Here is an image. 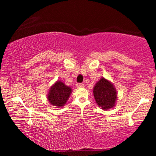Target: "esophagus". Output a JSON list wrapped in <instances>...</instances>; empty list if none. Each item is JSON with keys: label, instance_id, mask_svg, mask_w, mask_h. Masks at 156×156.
<instances>
[{"label": "esophagus", "instance_id": "34e87169", "mask_svg": "<svg viewBox=\"0 0 156 156\" xmlns=\"http://www.w3.org/2000/svg\"><path fill=\"white\" fill-rule=\"evenodd\" d=\"M76 86H77L78 88H83V87H84V84H83V83H77V84H76Z\"/></svg>", "mask_w": 156, "mask_h": 156}]
</instances>
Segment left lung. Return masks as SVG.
Masks as SVG:
<instances>
[{"label":"left lung","instance_id":"1","mask_svg":"<svg viewBox=\"0 0 156 156\" xmlns=\"http://www.w3.org/2000/svg\"><path fill=\"white\" fill-rule=\"evenodd\" d=\"M93 92L96 103L101 109L107 110L115 106L117 92L113 84L107 79H100L95 84Z\"/></svg>","mask_w":156,"mask_h":156}]
</instances>
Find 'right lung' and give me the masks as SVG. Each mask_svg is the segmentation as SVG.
<instances>
[{"instance_id":"right-lung-1","label":"right lung","mask_w":156,"mask_h":156,"mask_svg":"<svg viewBox=\"0 0 156 156\" xmlns=\"http://www.w3.org/2000/svg\"><path fill=\"white\" fill-rule=\"evenodd\" d=\"M72 91V88L58 80L50 88L47 99L53 106L62 107L67 102Z\"/></svg>"}]
</instances>
